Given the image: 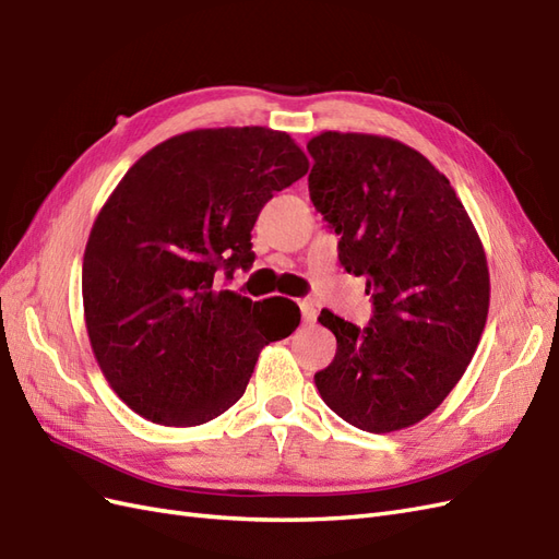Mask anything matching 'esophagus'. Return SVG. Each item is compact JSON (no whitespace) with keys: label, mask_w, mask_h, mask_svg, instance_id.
I'll list each match as a JSON object with an SVG mask.
<instances>
[{"label":"esophagus","mask_w":559,"mask_h":559,"mask_svg":"<svg viewBox=\"0 0 559 559\" xmlns=\"http://www.w3.org/2000/svg\"><path fill=\"white\" fill-rule=\"evenodd\" d=\"M298 306H300V312H302V321H306V324H314V321H317L314 300L302 298V300H298Z\"/></svg>","instance_id":"obj_1"}]
</instances>
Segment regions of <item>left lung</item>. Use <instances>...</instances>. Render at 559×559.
Instances as JSON below:
<instances>
[{"mask_svg": "<svg viewBox=\"0 0 559 559\" xmlns=\"http://www.w3.org/2000/svg\"><path fill=\"white\" fill-rule=\"evenodd\" d=\"M310 200L366 280L359 329L321 310L335 357L314 384L352 427L389 433L431 415L462 380L489 310L485 249L448 177L399 140L326 130L308 142Z\"/></svg>", "mask_w": 559, "mask_h": 559, "instance_id": "left-lung-1", "label": "left lung"}]
</instances>
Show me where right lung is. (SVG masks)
I'll list each match as a JSON object with an SVG mask.
<instances>
[{"instance_id": "1", "label": "right lung", "mask_w": 559, "mask_h": 559, "mask_svg": "<svg viewBox=\"0 0 559 559\" xmlns=\"http://www.w3.org/2000/svg\"><path fill=\"white\" fill-rule=\"evenodd\" d=\"M286 132L191 130L134 163L99 210L83 253V314L118 399L163 427H198L238 401L267 343L292 335L289 298L214 286L251 267V228L308 173Z\"/></svg>"}]
</instances>
